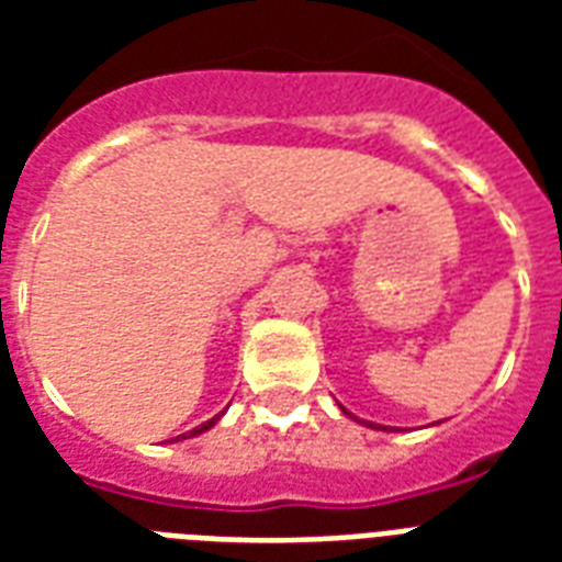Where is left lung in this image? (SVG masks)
Returning <instances> with one entry per match:
<instances>
[{
  "label": "left lung",
  "mask_w": 562,
  "mask_h": 562,
  "mask_svg": "<svg viewBox=\"0 0 562 562\" xmlns=\"http://www.w3.org/2000/svg\"><path fill=\"white\" fill-rule=\"evenodd\" d=\"M341 411H344V414H347V408H341ZM361 423H364V419H361ZM368 426L370 428H382V426H375V423H368Z\"/></svg>",
  "instance_id": "obj_1"
}]
</instances>
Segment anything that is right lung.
<instances>
[{
  "label": "right lung",
  "instance_id": "1",
  "mask_svg": "<svg viewBox=\"0 0 562 562\" xmlns=\"http://www.w3.org/2000/svg\"><path fill=\"white\" fill-rule=\"evenodd\" d=\"M221 414H224V411H221ZM221 414H215V417L206 419V423H201V426L192 428V431H187V435H178V437H175V440H180V437L187 440V437H198V435H203V431H210V428L215 426V423H218V419H221Z\"/></svg>",
  "mask_w": 562,
  "mask_h": 562
}]
</instances>
